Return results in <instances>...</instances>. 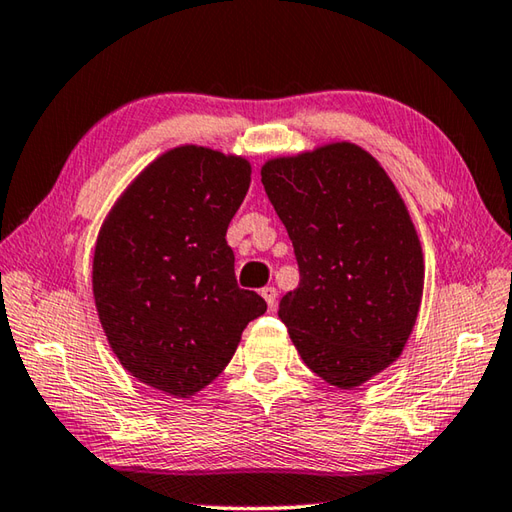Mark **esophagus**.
Masks as SVG:
<instances>
[{
    "label": "esophagus",
    "mask_w": 512,
    "mask_h": 512,
    "mask_svg": "<svg viewBox=\"0 0 512 512\" xmlns=\"http://www.w3.org/2000/svg\"><path fill=\"white\" fill-rule=\"evenodd\" d=\"M262 297L266 299L268 308H270V310H275V306H277V288H275V286H266V288H262Z\"/></svg>",
    "instance_id": "34e87169"
}]
</instances>
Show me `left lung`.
<instances>
[{
    "label": "left lung",
    "mask_w": 512,
    "mask_h": 512,
    "mask_svg": "<svg viewBox=\"0 0 512 512\" xmlns=\"http://www.w3.org/2000/svg\"><path fill=\"white\" fill-rule=\"evenodd\" d=\"M262 184L299 266L279 319L315 375L362 386L402 355L422 304L424 255L404 199L350 142L268 159Z\"/></svg>",
    "instance_id": "obj_1"
}]
</instances>
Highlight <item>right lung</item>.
Instances as JSON below:
<instances>
[{
  "instance_id": "1",
  "label": "right lung",
  "mask_w": 512,
  "mask_h": 512,
  "mask_svg": "<svg viewBox=\"0 0 512 512\" xmlns=\"http://www.w3.org/2000/svg\"><path fill=\"white\" fill-rule=\"evenodd\" d=\"M250 164L204 146L159 155L99 230L93 295L108 344L130 375L175 397L208 386L266 302L237 286L226 244Z\"/></svg>"
}]
</instances>
